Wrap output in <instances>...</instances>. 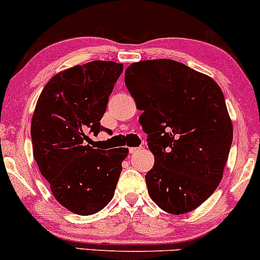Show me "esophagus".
Here are the masks:
<instances>
[{
	"mask_svg": "<svg viewBox=\"0 0 260 260\" xmlns=\"http://www.w3.org/2000/svg\"><path fill=\"white\" fill-rule=\"evenodd\" d=\"M140 150H141V148H140V147H130L129 148V152L130 153H136V152H139Z\"/></svg>",
	"mask_w": 260,
	"mask_h": 260,
	"instance_id": "obj_1",
	"label": "esophagus"
}]
</instances>
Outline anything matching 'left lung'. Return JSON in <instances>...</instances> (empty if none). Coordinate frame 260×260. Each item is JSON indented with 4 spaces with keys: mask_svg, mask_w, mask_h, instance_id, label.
<instances>
[{
    "mask_svg": "<svg viewBox=\"0 0 260 260\" xmlns=\"http://www.w3.org/2000/svg\"><path fill=\"white\" fill-rule=\"evenodd\" d=\"M125 84L147 134L154 165L145 179L163 211L182 215L216 190L231 148L233 127L220 86L174 60L134 62Z\"/></svg>",
    "mask_w": 260,
    "mask_h": 260,
    "instance_id": "left-lung-1",
    "label": "left lung"
}]
</instances>
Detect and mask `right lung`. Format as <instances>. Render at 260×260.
<instances>
[{
  "label": "right lung",
  "instance_id": "right-lung-1",
  "mask_svg": "<svg viewBox=\"0 0 260 260\" xmlns=\"http://www.w3.org/2000/svg\"><path fill=\"white\" fill-rule=\"evenodd\" d=\"M122 72L121 63L92 61L63 70L45 84L31 118L33 154L61 205L93 215L109 204L129 150H99L87 133L104 130L101 119Z\"/></svg>",
  "mask_w": 260,
  "mask_h": 260
}]
</instances>
